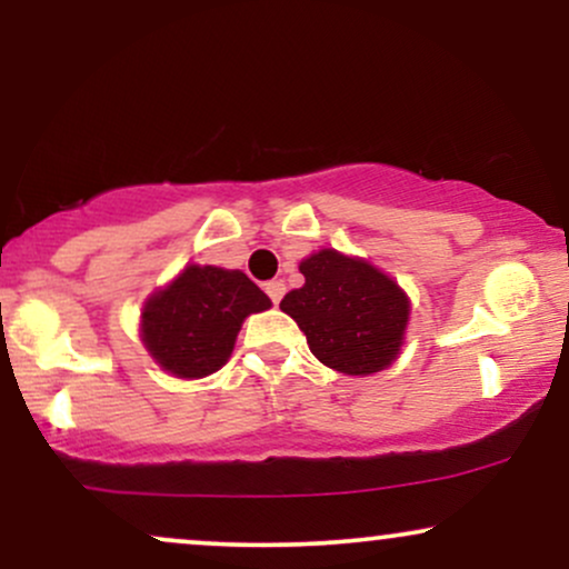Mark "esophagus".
Instances as JSON below:
<instances>
[{"label": "esophagus", "mask_w": 569, "mask_h": 569, "mask_svg": "<svg viewBox=\"0 0 569 569\" xmlns=\"http://www.w3.org/2000/svg\"><path fill=\"white\" fill-rule=\"evenodd\" d=\"M264 291H267V297L272 299V305H278L286 293V283L283 280H270V283H264Z\"/></svg>", "instance_id": "obj_1"}]
</instances>
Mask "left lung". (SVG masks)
Instances as JSON below:
<instances>
[{"mask_svg":"<svg viewBox=\"0 0 569 569\" xmlns=\"http://www.w3.org/2000/svg\"><path fill=\"white\" fill-rule=\"evenodd\" d=\"M299 272L305 286L286 293L280 310L305 331L312 356L352 377L388 369L409 323V297L401 286L335 248L310 253Z\"/></svg>","mask_w":569,"mask_h":569,"instance_id":"8db88e82","label":"left lung"}]
</instances>
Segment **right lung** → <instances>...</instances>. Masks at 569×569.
Returning a JSON list of instances; mask_svg holds the SVG:
<instances>
[{"label": "right lung", "mask_w": 569, "mask_h": 569, "mask_svg": "<svg viewBox=\"0 0 569 569\" xmlns=\"http://www.w3.org/2000/svg\"><path fill=\"white\" fill-rule=\"evenodd\" d=\"M270 305L246 272L187 264L143 302L141 342L168 375L200 380L224 367L246 318Z\"/></svg>", "instance_id": "obj_1"}]
</instances>
